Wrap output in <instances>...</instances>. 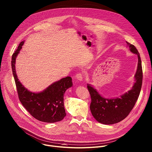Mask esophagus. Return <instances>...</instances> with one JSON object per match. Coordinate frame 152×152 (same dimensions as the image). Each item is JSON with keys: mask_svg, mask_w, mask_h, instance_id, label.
<instances>
[{"mask_svg": "<svg viewBox=\"0 0 152 152\" xmlns=\"http://www.w3.org/2000/svg\"><path fill=\"white\" fill-rule=\"evenodd\" d=\"M76 78L77 80H79V81H82L83 80V75L82 73H79L76 75Z\"/></svg>", "mask_w": 152, "mask_h": 152, "instance_id": "34e87169", "label": "esophagus"}]
</instances>
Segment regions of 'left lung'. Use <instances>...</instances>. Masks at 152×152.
<instances>
[{
  "label": "left lung",
  "mask_w": 152,
  "mask_h": 152,
  "mask_svg": "<svg viewBox=\"0 0 152 152\" xmlns=\"http://www.w3.org/2000/svg\"><path fill=\"white\" fill-rule=\"evenodd\" d=\"M126 42L131 52L138 56L137 69L134 76L136 82L132 89L120 98L107 99L101 96L91 85L88 84L87 86L91 97V113L97 121L104 124H115L126 118L135 105L140 93L143 70L140 54L134 45Z\"/></svg>",
  "instance_id": "obj_1"
}]
</instances>
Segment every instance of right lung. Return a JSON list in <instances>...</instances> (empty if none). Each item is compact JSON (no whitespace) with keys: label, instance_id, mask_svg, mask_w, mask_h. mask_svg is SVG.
<instances>
[{"label":"right lung","instance_id":"obj_1","mask_svg":"<svg viewBox=\"0 0 152 152\" xmlns=\"http://www.w3.org/2000/svg\"><path fill=\"white\" fill-rule=\"evenodd\" d=\"M22 41L12 54L11 66L19 101L25 108L35 119L45 123L62 120L66 113L64 107V94L72 86V79L67 76L50 85L44 91L34 93L28 91L19 81L16 70V58L23 45Z\"/></svg>","mask_w":152,"mask_h":152}]
</instances>
